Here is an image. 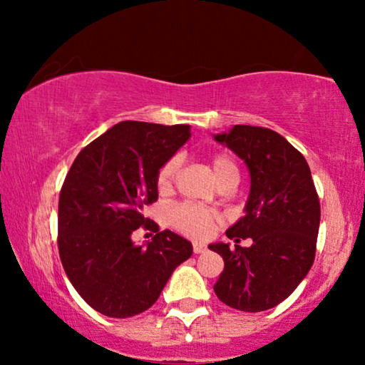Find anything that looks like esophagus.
Masks as SVG:
<instances>
[{"mask_svg":"<svg viewBox=\"0 0 365 365\" xmlns=\"http://www.w3.org/2000/svg\"><path fill=\"white\" fill-rule=\"evenodd\" d=\"M206 246H204V244H201V242H194L192 244V252L194 254H202V252H206Z\"/></svg>","mask_w":365,"mask_h":365,"instance_id":"1","label":"esophagus"}]
</instances>
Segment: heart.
Masks as SVG:
<instances>
[{
	"label": "heart",
	"mask_w": 365,
	"mask_h": 365,
	"mask_svg": "<svg viewBox=\"0 0 365 365\" xmlns=\"http://www.w3.org/2000/svg\"><path fill=\"white\" fill-rule=\"evenodd\" d=\"M181 161L178 156L168 159L166 163L159 168L156 174V186L159 192H169L176 182ZM211 168L216 179L221 186L226 184H237L239 182V168L237 163L234 161L229 154H216L211 158ZM169 222L173 227H176L179 232L186 234L191 237H206L212 231L214 222L217 221V216L206 207L196 206V204H176L169 209L168 212Z\"/></svg>",
	"instance_id": "b5f03b06"
}]
</instances>
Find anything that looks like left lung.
I'll use <instances>...</instances> for the list:
<instances>
[{"mask_svg": "<svg viewBox=\"0 0 365 365\" xmlns=\"http://www.w3.org/2000/svg\"><path fill=\"white\" fill-rule=\"evenodd\" d=\"M214 139L244 159L251 174L246 216L226 236L252 239L251 247L209 246L224 259L214 292L237 311H267L291 296L316 257L321 204L311 169L306 158L272 129L236 124Z\"/></svg>", "mask_w": 365, "mask_h": 365, "instance_id": "obj_1", "label": "left lung"}]
</instances>
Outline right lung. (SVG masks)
<instances>
[{"label":"right lung","instance_id":"right-lung-1","mask_svg":"<svg viewBox=\"0 0 365 365\" xmlns=\"http://www.w3.org/2000/svg\"><path fill=\"white\" fill-rule=\"evenodd\" d=\"M187 124L123 121L81 149L58 204V249L66 276L94 311L126 319L158 301L192 246L143 216L158 201L159 168L187 141ZM156 232L146 248L130 234Z\"/></svg>","mask_w":365,"mask_h":365}]
</instances>
